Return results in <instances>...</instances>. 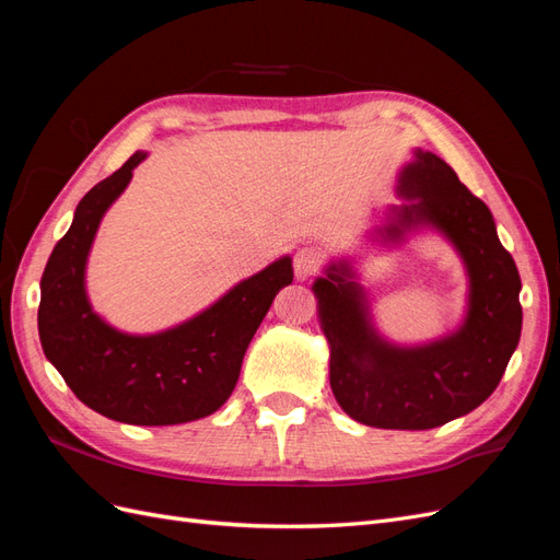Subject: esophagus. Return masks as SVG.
I'll use <instances>...</instances> for the list:
<instances>
[{"label":"esophagus","instance_id":"34e87169","mask_svg":"<svg viewBox=\"0 0 560 560\" xmlns=\"http://www.w3.org/2000/svg\"><path fill=\"white\" fill-rule=\"evenodd\" d=\"M294 273H296V280H306L311 276H315L317 270L322 268V252L317 247H299L294 252Z\"/></svg>","mask_w":560,"mask_h":560}]
</instances>
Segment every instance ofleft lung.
<instances>
[{
	"label": "left lung",
	"instance_id": "1",
	"mask_svg": "<svg viewBox=\"0 0 560 560\" xmlns=\"http://www.w3.org/2000/svg\"><path fill=\"white\" fill-rule=\"evenodd\" d=\"M416 156L397 189L409 202L383 231L397 241L430 224L448 235L469 273L465 325L430 346L395 348L371 329L360 284L346 280L348 266H331L313 284L334 397L350 418L381 430H432L474 411L493 395L521 338V278L493 214L446 161L430 151Z\"/></svg>",
	"mask_w": 560,
	"mask_h": 560
}]
</instances>
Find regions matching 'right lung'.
<instances>
[{
  "instance_id": "right-lung-1",
  "label": "right lung",
  "mask_w": 560,
  "mask_h": 560,
  "mask_svg": "<svg viewBox=\"0 0 560 560\" xmlns=\"http://www.w3.org/2000/svg\"><path fill=\"white\" fill-rule=\"evenodd\" d=\"M144 156L132 154L81 198L44 268L39 338L50 364L93 411L128 425H179L231 397L252 336L294 270L290 257L278 259L206 313L161 334L130 336L105 325L86 299L83 270L100 219Z\"/></svg>"
}]
</instances>
